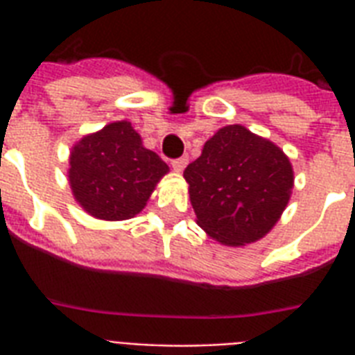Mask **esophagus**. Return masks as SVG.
Masks as SVG:
<instances>
[{
    "label": "esophagus",
    "mask_w": 355,
    "mask_h": 355,
    "mask_svg": "<svg viewBox=\"0 0 355 355\" xmlns=\"http://www.w3.org/2000/svg\"><path fill=\"white\" fill-rule=\"evenodd\" d=\"M171 166L175 171H182L184 167L188 166V156H180V158H175V160L171 162Z\"/></svg>",
    "instance_id": "obj_1"
}]
</instances>
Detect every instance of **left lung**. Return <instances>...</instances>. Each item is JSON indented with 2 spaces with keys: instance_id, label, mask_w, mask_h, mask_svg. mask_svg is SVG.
<instances>
[{
  "instance_id": "1",
  "label": "left lung",
  "mask_w": 355,
  "mask_h": 355,
  "mask_svg": "<svg viewBox=\"0 0 355 355\" xmlns=\"http://www.w3.org/2000/svg\"><path fill=\"white\" fill-rule=\"evenodd\" d=\"M197 225L225 245L258 241L275 227L293 188L291 164L275 144L228 125L184 169Z\"/></svg>"
}]
</instances>
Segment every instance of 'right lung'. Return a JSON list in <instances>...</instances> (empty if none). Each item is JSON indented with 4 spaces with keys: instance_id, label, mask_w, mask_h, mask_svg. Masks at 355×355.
Returning <instances> with one entry per match:
<instances>
[{
    "instance_id": "add662e5",
    "label": "right lung",
    "mask_w": 355,
    "mask_h": 355,
    "mask_svg": "<svg viewBox=\"0 0 355 355\" xmlns=\"http://www.w3.org/2000/svg\"><path fill=\"white\" fill-rule=\"evenodd\" d=\"M169 167L141 145L128 121L110 123L85 136L69 156V184L90 216L107 221L130 219L144 210Z\"/></svg>"
}]
</instances>
